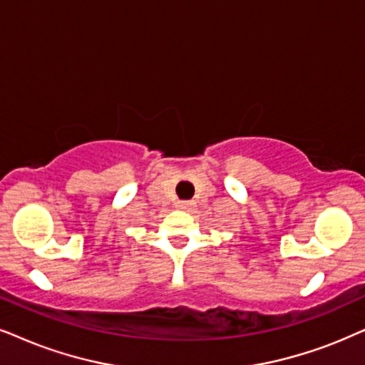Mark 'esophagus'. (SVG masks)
Masks as SVG:
<instances>
[{"label":"esophagus","mask_w":365,"mask_h":365,"mask_svg":"<svg viewBox=\"0 0 365 365\" xmlns=\"http://www.w3.org/2000/svg\"><path fill=\"white\" fill-rule=\"evenodd\" d=\"M193 205H195V202H192V200H178L177 202V207H178V209H182V210L192 209Z\"/></svg>","instance_id":"esophagus-1"}]
</instances>
